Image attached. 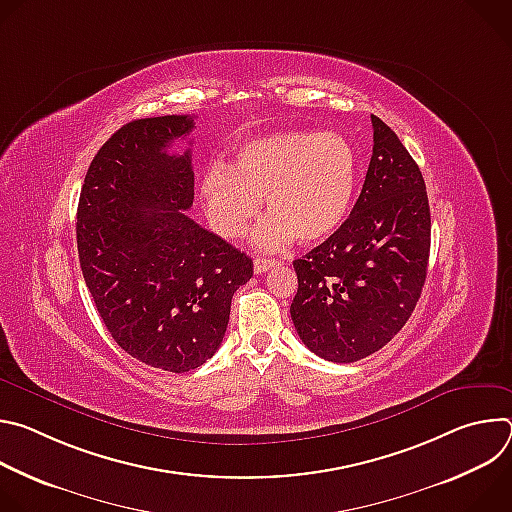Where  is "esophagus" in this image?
I'll list each match as a JSON object with an SVG mask.
<instances>
[{
	"mask_svg": "<svg viewBox=\"0 0 512 512\" xmlns=\"http://www.w3.org/2000/svg\"><path fill=\"white\" fill-rule=\"evenodd\" d=\"M277 263L273 261V259H265V257H255L253 259V269H255V273H265V271H269L271 267H275Z\"/></svg>",
	"mask_w": 512,
	"mask_h": 512,
	"instance_id": "1",
	"label": "esophagus"
}]
</instances>
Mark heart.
Segmentation results:
<instances>
[{"label":"heart","instance_id":"obj_1","mask_svg":"<svg viewBox=\"0 0 512 512\" xmlns=\"http://www.w3.org/2000/svg\"><path fill=\"white\" fill-rule=\"evenodd\" d=\"M358 180V156L346 137L281 131L237 145L227 166L210 164L200 178V200L210 227L237 239L265 198L269 216L251 239L275 251L294 239L318 245L334 237L352 212Z\"/></svg>","mask_w":512,"mask_h":512}]
</instances>
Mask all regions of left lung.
Masks as SVG:
<instances>
[{"label": "left lung", "mask_w": 512, "mask_h": 512, "mask_svg": "<svg viewBox=\"0 0 512 512\" xmlns=\"http://www.w3.org/2000/svg\"><path fill=\"white\" fill-rule=\"evenodd\" d=\"M373 121V158L342 229L294 261L289 314L302 342L332 362L381 350L409 320L427 275L431 216L419 166Z\"/></svg>", "instance_id": "1"}]
</instances>
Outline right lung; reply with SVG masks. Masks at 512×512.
<instances>
[{"label": "right lung", "mask_w": 512, "mask_h": 512, "mask_svg": "<svg viewBox=\"0 0 512 512\" xmlns=\"http://www.w3.org/2000/svg\"><path fill=\"white\" fill-rule=\"evenodd\" d=\"M194 117L135 119L93 158L79 198L85 283L113 340L148 367L198 369L221 346L235 291L253 261L184 214L194 200L190 150L170 152Z\"/></svg>", "instance_id": "right-lung-1"}]
</instances>
